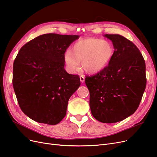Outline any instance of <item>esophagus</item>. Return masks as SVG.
<instances>
[{
  "label": "esophagus",
  "mask_w": 157,
  "mask_h": 157,
  "mask_svg": "<svg viewBox=\"0 0 157 157\" xmlns=\"http://www.w3.org/2000/svg\"><path fill=\"white\" fill-rule=\"evenodd\" d=\"M79 79H80V81H81V82H82V83H83L85 82V78H84L83 75H80Z\"/></svg>",
  "instance_id": "34e87169"
}]
</instances>
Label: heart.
<instances>
[{
	"label": "heart",
	"mask_w": 157,
	"mask_h": 157,
	"mask_svg": "<svg viewBox=\"0 0 157 157\" xmlns=\"http://www.w3.org/2000/svg\"><path fill=\"white\" fill-rule=\"evenodd\" d=\"M113 55V48L109 42L96 38L82 39L75 42L72 49L64 54L68 71L74 73L80 68V62L86 72L96 74L103 70Z\"/></svg>",
	"instance_id": "heart-1"
}]
</instances>
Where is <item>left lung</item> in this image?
Instances as JSON below:
<instances>
[{"label":"left lung","mask_w":157,"mask_h":157,"mask_svg":"<svg viewBox=\"0 0 157 157\" xmlns=\"http://www.w3.org/2000/svg\"><path fill=\"white\" fill-rule=\"evenodd\" d=\"M112 40L115 51L103 70L86 76L89 105L100 122L123 121L138 109L146 87L145 63L138 48L119 34H105Z\"/></svg>","instance_id":"obj_1"}]
</instances>
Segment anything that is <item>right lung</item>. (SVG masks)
I'll use <instances>...</instances> for the list:
<instances>
[{
  "instance_id": "add662e5",
  "label": "right lung",
  "mask_w": 157,
  "mask_h": 157,
  "mask_svg": "<svg viewBox=\"0 0 157 157\" xmlns=\"http://www.w3.org/2000/svg\"><path fill=\"white\" fill-rule=\"evenodd\" d=\"M78 35L45 34L20 49L13 66V87L22 112L38 123L57 124L65 117L68 100L81 85L69 74L64 54Z\"/></svg>"
}]
</instances>
